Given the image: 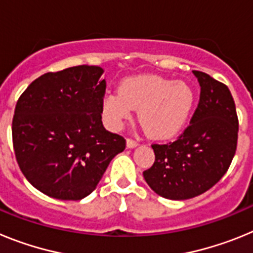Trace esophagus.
Here are the masks:
<instances>
[{
  "mask_svg": "<svg viewBox=\"0 0 253 253\" xmlns=\"http://www.w3.org/2000/svg\"><path fill=\"white\" fill-rule=\"evenodd\" d=\"M137 146H138V143L134 139H131V138H128V139H126V147H128V148H134V147H137Z\"/></svg>",
  "mask_w": 253,
  "mask_h": 253,
  "instance_id": "1",
  "label": "esophagus"
}]
</instances>
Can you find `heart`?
<instances>
[{
	"instance_id": "heart-1",
	"label": "heart",
	"mask_w": 253,
	"mask_h": 253,
	"mask_svg": "<svg viewBox=\"0 0 253 253\" xmlns=\"http://www.w3.org/2000/svg\"><path fill=\"white\" fill-rule=\"evenodd\" d=\"M194 105L193 88L184 81H169L158 76L125 78L119 91L106 92L101 114L111 129H120L138 109L140 124L149 137L169 139L186 123Z\"/></svg>"
}]
</instances>
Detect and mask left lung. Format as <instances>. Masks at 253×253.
<instances>
[{"instance_id":"obj_1","label":"left lung","mask_w":253,"mask_h":253,"mask_svg":"<svg viewBox=\"0 0 253 253\" xmlns=\"http://www.w3.org/2000/svg\"><path fill=\"white\" fill-rule=\"evenodd\" d=\"M200 99L190 124L173 142L152 144L154 163L143 172L154 193L186 200L205 193L228 171L237 149L238 116L227 86L200 71Z\"/></svg>"}]
</instances>
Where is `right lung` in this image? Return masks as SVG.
Masks as SVG:
<instances>
[{"mask_svg":"<svg viewBox=\"0 0 253 253\" xmlns=\"http://www.w3.org/2000/svg\"><path fill=\"white\" fill-rule=\"evenodd\" d=\"M104 69L76 66L48 72L17 100L12 143L19 167L35 189L81 200L96 189L125 139L104 128Z\"/></svg>","mask_w":253,"mask_h":253,"instance_id":"right-lung-1","label":"right lung"}]
</instances>
